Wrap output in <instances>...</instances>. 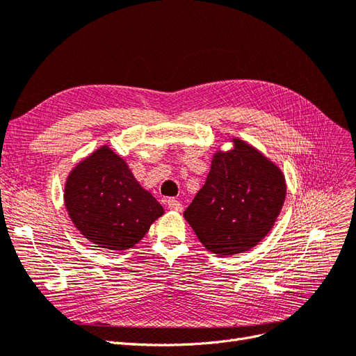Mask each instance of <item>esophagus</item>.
Wrapping results in <instances>:
<instances>
[{"instance_id":"34e87169","label":"esophagus","mask_w":356,"mask_h":356,"mask_svg":"<svg viewBox=\"0 0 356 356\" xmlns=\"http://www.w3.org/2000/svg\"><path fill=\"white\" fill-rule=\"evenodd\" d=\"M167 206H168V209L176 210V211L184 210V204H181V202L179 200H176V198H168L167 200Z\"/></svg>"}]
</instances>
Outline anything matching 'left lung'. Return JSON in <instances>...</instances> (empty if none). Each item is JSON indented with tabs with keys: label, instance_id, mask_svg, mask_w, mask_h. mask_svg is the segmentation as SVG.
Wrapping results in <instances>:
<instances>
[{
	"label": "left lung",
	"instance_id": "1",
	"mask_svg": "<svg viewBox=\"0 0 356 356\" xmlns=\"http://www.w3.org/2000/svg\"><path fill=\"white\" fill-rule=\"evenodd\" d=\"M286 195L282 171L241 140L219 152L184 216L218 257L249 250L268 234Z\"/></svg>",
	"mask_w": 356,
	"mask_h": 356
}]
</instances>
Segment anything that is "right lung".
<instances>
[{"label": "right lung", "mask_w": 356, "mask_h": 356, "mask_svg": "<svg viewBox=\"0 0 356 356\" xmlns=\"http://www.w3.org/2000/svg\"><path fill=\"white\" fill-rule=\"evenodd\" d=\"M65 207L76 228L97 246L125 250L145 237L164 209L138 185L125 161L107 146L71 171Z\"/></svg>", "instance_id": "1"}]
</instances>
